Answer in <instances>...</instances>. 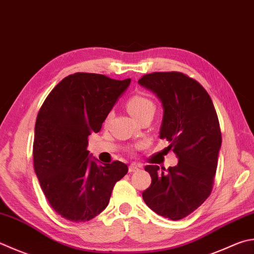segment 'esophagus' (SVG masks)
<instances>
[{"label": "esophagus", "instance_id": "obj_1", "mask_svg": "<svg viewBox=\"0 0 254 254\" xmlns=\"http://www.w3.org/2000/svg\"><path fill=\"white\" fill-rule=\"evenodd\" d=\"M138 166H136V165H130L128 167V171L129 172H135V171H138Z\"/></svg>", "mask_w": 254, "mask_h": 254}]
</instances>
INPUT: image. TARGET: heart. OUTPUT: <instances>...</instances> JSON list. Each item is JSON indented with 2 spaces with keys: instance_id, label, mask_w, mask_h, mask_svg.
Segmentation results:
<instances>
[{
  "instance_id": "heart-1",
  "label": "heart",
  "mask_w": 254,
  "mask_h": 254,
  "mask_svg": "<svg viewBox=\"0 0 254 254\" xmlns=\"http://www.w3.org/2000/svg\"><path fill=\"white\" fill-rule=\"evenodd\" d=\"M127 108L137 121L146 116H154L156 105L150 98L143 95H133L127 102Z\"/></svg>"
}]
</instances>
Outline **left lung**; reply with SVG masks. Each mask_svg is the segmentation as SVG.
Listing matches in <instances>:
<instances>
[{"label": "left lung", "mask_w": 254, "mask_h": 254, "mask_svg": "<svg viewBox=\"0 0 254 254\" xmlns=\"http://www.w3.org/2000/svg\"><path fill=\"white\" fill-rule=\"evenodd\" d=\"M138 82L160 98V138L179 159L167 171L156 165L145 167L151 185L142 192L143 201L159 216L180 220L212 191L222 141L218 115L202 85L180 71H155Z\"/></svg>", "instance_id": "8db88e82"}]
</instances>
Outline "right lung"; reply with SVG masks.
<instances>
[{"label":"right lung","mask_w":254,"mask_h":254,"mask_svg":"<svg viewBox=\"0 0 254 254\" xmlns=\"http://www.w3.org/2000/svg\"><path fill=\"white\" fill-rule=\"evenodd\" d=\"M129 84L130 78L71 74L53 88L37 114L35 174L53 210L69 221H89L102 212L127 174L122 161L99 165L90 159L87 145Z\"/></svg>","instance_id":"1"}]
</instances>
